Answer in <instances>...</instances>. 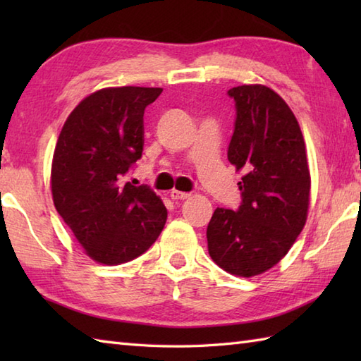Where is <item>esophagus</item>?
Returning a JSON list of instances; mask_svg holds the SVG:
<instances>
[{
  "label": "esophagus",
  "instance_id": "obj_1",
  "mask_svg": "<svg viewBox=\"0 0 361 361\" xmlns=\"http://www.w3.org/2000/svg\"><path fill=\"white\" fill-rule=\"evenodd\" d=\"M190 197V194H188V192H181V190H172L171 192V198L172 200H186V198H189Z\"/></svg>",
  "mask_w": 361,
  "mask_h": 361
}]
</instances>
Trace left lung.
Returning <instances> with one entry per match:
<instances>
[{
	"instance_id": "left-lung-1",
	"label": "left lung",
	"mask_w": 361,
	"mask_h": 361,
	"mask_svg": "<svg viewBox=\"0 0 361 361\" xmlns=\"http://www.w3.org/2000/svg\"><path fill=\"white\" fill-rule=\"evenodd\" d=\"M235 121L228 159L243 176L235 211L217 208L208 250L225 271L250 278L287 255L307 219L310 173L304 137L290 106L264 85L228 91Z\"/></svg>"
}]
</instances>
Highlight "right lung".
<instances>
[{
	"mask_svg": "<svg viewBox=\"0 0 361 361\" xmlns=\"http://www.w3.org/2000/svg\"><path fill=\"white\" fill-rule=\"evenodd\" d=\"M161 88H104L75 106L54 150V206L96 262L141 256L163 231L167 209L126 176L142 157L144 110Z\"/></svg>",
	"mask_w": 361,
	"mask_h": 361,
	"instance_id": "1",
	"label": "right lung"
}]
</instances>
